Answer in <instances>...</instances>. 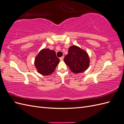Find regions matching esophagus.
I'll list each match as a JSON object with an SVG mask.
<instances>
[{
    "mask_svg": "<svg viewBox=\"0 0 124 124\" xmlns=\"http://www.w3.org/2000/svg\"><path fill=\"white\" fill-rule=\"evenodd\" d=\"M63 58H64V57H63V56H62V57H60V58H59V59H60V60H61V61H63Z\"/></svg>",
    "mask_w": 124,
    "mask_h": 124,
    "instance_id": "obj_1",
    "label": "esophagus"
}]
</instances>
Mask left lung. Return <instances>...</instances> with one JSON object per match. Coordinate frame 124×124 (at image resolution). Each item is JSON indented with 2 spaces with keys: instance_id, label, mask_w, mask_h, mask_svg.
Masks as SVG:
<instances>
[{
  "instance_id": "8db88e82",
  "label": "left lung",
  "mask_w": 124,
  "mask_h": 124,
  "mask_svg": "<svg viewBox=\"0 0 124 124\" xmlns=\"http://www.w3.org/2000/svg\"><path fill=\"white\" fill-rule=\"evenodd\" d=\"M63 61L74 73H80L87 70L90 62L87 52L76 46H71L69 48L68 54Z\"/></svg>"
}]
</instances>
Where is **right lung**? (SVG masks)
<instances>
[{"label":"right lung","instance_id":"right-lung-1","mask_svg":"<svg viewBox=\"0 0 124 124\" xmlns=\"http://www.w3.org/2000/svg\"><path fill=\"white\" fill-rule=\"evenodd\" d=\"M60 60L54 50L49 48L41 50L35 59L34 64L37 71L42 75L48 76L55 71Z\"/></svg>","mask_w":124,"mask_h":124}]
</instances>
